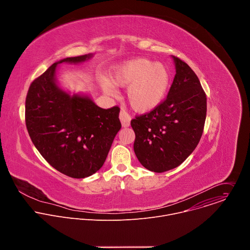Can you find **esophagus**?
<instances>
[{"label":"esophagus","mask_w":250,"mask_h":250,"mask_svg":"<svg viewBox=\"0 0 250 250\" xmlns=\"http://www.w3.org/2000/svg\"><path fill=\"white\" fill-rule=\"evenodd\" d=\"M120 120H121L122 125H123L124 127H126V126L129 125V123H130L131 118H130V116H129L126 112L121 111V113H120Z\"/></svg>","instance_id":"obj_1"}]
</instances>
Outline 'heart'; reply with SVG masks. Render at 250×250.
<instances>
[{
    "instance_id": "1",
    "label": "heart",
    "mask_w": 250,
    "mask_h": 250,
    "mask_svg": "<svg viewBox=\"0 0 250 250\" xmlns=\"http://www.w3.org/2000/svg\"><path fill=\"white\" fill-rule=\"evenodd\" d=\"M110 81H102L108 95H115L117 87H127L126 97L131 108L139 113L152 111L164 100L169 88L170 75L162 64L146 58H138L119 66Z\"/></svg>"
}]
</instances>
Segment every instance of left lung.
Returning a JSON list of instances; mask_svg holds the SVG:
<instances>
[{
  "instance_id": "8db88e82",
  "label": "left lung",
  "mask_w": 250,
  "mask_h": 250,
  "mask_svg": "<svg viewBox=\"0 0 250 250\" xmlns=\"http://www.w3.org/2000/svg\"><path fill=\"white\" fill-rule=\"evenodd\" d=\"M173 59L176 74L167 97L130 122L138 161L156 173L176 168L194 151L207 116V97L199 78L186 62Z\"/></svg>"
}]
</instances>
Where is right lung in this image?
<instances>
[{
  "instance_id": "right-lung-1",
  "label": "right lung",
  "mask_w": 250,
  "mask_h": 250,
  "mask_svg": "<svg viewBox=\"0 0 250 250\" xmlns=\"http://www.w3.org/2000/svg\"><path fill=\"white\" fill-rule=\"evenodd\" d=\"M91 57L85 54L53 63L32 81L25 99V125L32 144L53 168L77 179L103 166L122 127L118 105L102 109L89 97L69 95L56 84L58 64Z\"/></svg>"
}]
</instances>
